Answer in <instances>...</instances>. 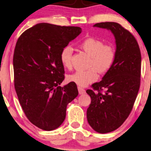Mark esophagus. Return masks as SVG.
Returning a JSON list of instances; mask_svg holds the SVG:
<instances>
[{"mask_svg": "<svg viewBox=\"0 0 151 151\" xmlns=\"http://www.w3.org/2000/svg\"><path fill=\"white\" fill-rule=\"evenodd\" d=\"M78 92H79V94H84L85 93V90L84 89V88H82V87H80V86H78Z\"/></svg>", "mask_w": 151, "mask_h": 151, "instance_id": "1", "label": "esophagus"}]
</instances>
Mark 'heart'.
Wrapping results in <instances>:
<instances>
[{
    "mask_svg": "<svg viewBox=\"0 0 151 151\" xmlns=\"http://www.w3.org/2000/svg\"><path fill=\"white\" fill-rule=\"evenodd\" d=\"M79 46L86 54L89 55L87 70H79L69 76L70 82L78 86H86L98 78V73H104L112 67L115 57L114 47L111 45H104L102 41L94 38L84 39ZM72 48L67 46L62 49L60 59L62 65L67 69L71 67Z\"/></svg>",
    "mask_w": 151,
    "mask_h": 151,
    "instance_id": "1",
    "label": "heart"
}]
</instances>
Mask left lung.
<instances>
[{
	"label": "left lung",
	"mask_w": 151,
	"mask_h": 151,
	"mask_svg": "<svg viewBox=\"0 0 151 151\" xmlns=\"http://www.w3.org/2000/svg\"><path fill=\"white\" fill-rule=\"evenodd\" d=\"M94 27L111 31L115 40L112 67L100 82L86 93L91 102L86 111L88 122L95 131L107 133L122 124L131 113L140 85L141 53L137 40L117 22L96 23ZM106 88L104 92L100 91Z\"/></svg>",
	"instance_id": "left-lung-1"
}]
</instances>
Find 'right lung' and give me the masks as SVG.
<instances>
[{"mask_svg": "<svg viewBox=\"0 0 151 151\" xmlns=\"http://www.w3.org/2000/svg\"><path fill=\"white\" fill-rule=\"evenodd\" d=\"M81 32L78 27L42 22L27 29L16 42L13 58L16 94L29 120L45 131L63 124L68 103L78 95L74 82L60 86L65 79L60 54Z\"/></svg>", "mask_w": 151, "mask_h": 151, "instance_id": "1", "label": "right lung"}]
</instances>
